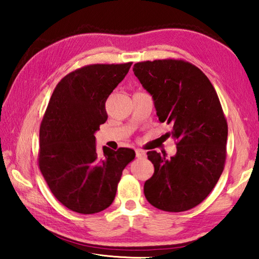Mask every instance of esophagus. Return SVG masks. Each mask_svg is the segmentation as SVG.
Wrapping results in <instances>:
<instances>
[{
	"label": "esophagus",
	"instance_id": "34e87169",
	"mask_svg": "<svg viewBox=\"0 0 259 259\" xmlns=\"http://www.w3.org/2000/svg\"><path fill=\"white\" fill-rule=\"evenodd\" d=\"M136 156H137L138 159H142V157L146 156V152L143 150H136Z\"/></svg>",
	"mask_w": 259,
	"mask_h": 259
}]
</instances>
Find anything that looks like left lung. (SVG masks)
<instances>
[{"label": "left lung", "mask_w": 259, "mask_h": 259, "mask_svg": "<svg viewBox=\"0 0 259 259\" xmlns=\"http://www.w3.org/2000/svg\"><path fill=\"white\" fill-rule=\"evenodd\" d=\"M134 73L154 100L160 122L172 126L177 153L147 152L154 174L144 194L153 207L181 212L210 194L224 170L227 122L211 82L182 59H157L134 65Z\"/></svg>", "instance_id": "1"}]
</instances>
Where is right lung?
<instances>
[{"instance_id": "obj_1", "label": "right lung", "mask_w": 259, "mask_h": 259, "mask_svg": "<svg viewBox=\"0 0 259 259\" xmlns=\"http://www.w3.org/2000/svg\"><path fill=\"white\" fill-rule=\"evenodd\" d=\"M133 63L87 65L56 85L40 126L38 166L52 194L72 211H103L115 199L131 148L96 151L95 133L107 120L105 103Z\"/></svg>"}]
</instances>
